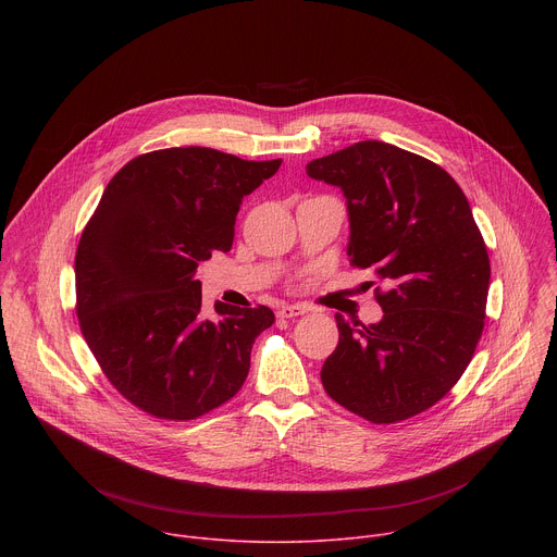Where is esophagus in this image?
I'll list each match as a JSON object with an SVG mask.
<instances>
[{
  "instance_id": "34e87169",
  "label": "esophagus",
  "mask_w": 557,
  "mask_h": 557,
  "mask_svg": "<svg viewBox=\"0 0 557 557\" xmlns=\"http://www.w3.org/2000/svg\"><path fill=\"white\" fill-rule=\"evenodd\" d=\"M310 308L304 306V304H282L277 308V314L280 317H286V320H290V317H299V314H306Z\"/></svg>"
}]
</instances>
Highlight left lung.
<instances>
[{
    "label": "left lung",
    "instance_id": "1",
    "mask_svg": "<svg viewBox=\"0 0 557 557\" xmlns=\"http://www.w3.org/2000/svg\"><path fill=\"white\" fill-rule=\"evenodd\" d=\"M306 174L344 191L350 264L387 286L374 290L379 324L335 314L324 389L370 423L412 419L456 385L481 342L492 275L481 228L443 168L389 143H355Z\"/></svg>",
    "mask_w": 557,
    "mask_h": 557
}]
</instances>
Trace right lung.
<instances>
[{
  "instance_id": "right-lung-1",
  "label": "right lung",
  "mask_w": 557,
  "mask_h": 557,
  "mask_svg": "<svg viewBox=\"0 0 557 557\" xmlns=\"http://www.w3.org/2000/svg\"><path fill=\"white\" fill-rule=\"evenodd\" d=\"M282 161L211 147L140 153L108 183L76 247V317L108 381L138 410L198 419L243 387L269 306L202 312L198 262L228 251L243 198Z\"/></svg>"
}]
</instances>
